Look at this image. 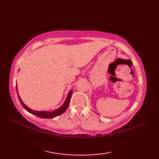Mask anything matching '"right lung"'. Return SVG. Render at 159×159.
<instances>
[{"label": "right lung", "mask_w": 159, "mask_h": 159, "mask_svg": "<svg viewBox=\"0 0 159 159\" xmlns=\"http://www.w3.org/2000/svg\"><path fill=\"white\" fill-rule=\"evenodd\" d=\"M16 90H17V93H18V87H17V84H16ZM72 91H70L69 92L68 95H67V98H66V100L65 102H64L63 105L59 109H56L55 111H52V112H46V111H33L31 109H29V107H26L25 104L23 103V102L22 101V100L20 99V98L18 95V98L20 103L22 105V107L25 108V109L29 112L30 113H31L33 115H35V116H38L39 117H41V118H45V119H51V118H54L57 116H59V115L62 114L63 113L65 112L66 111V109H67V107L69 106V104L70 102V99H71V96H72Z\"/></svg>", "instance_id": "obj_1"}]
</instances>
